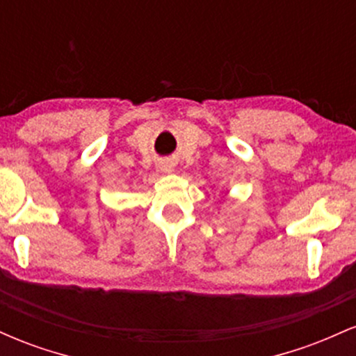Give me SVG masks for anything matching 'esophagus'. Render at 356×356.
Masks as SVG:
<instances>
[{
	"label": "esophagus",
	"instance_id": "esophagus-1",
	"mask_svg": "<svg viewBox=\"0 0 356 356\" xmlns=\"http://www.w3.org/2000/svg\"><path fill=\"white\" fill-rule=\"evenodd\" d=\"M165 170H167V169H165Z\"/></svg>",
	"mask_w": 356,
	"mask_h": 356
}]
</instances>
